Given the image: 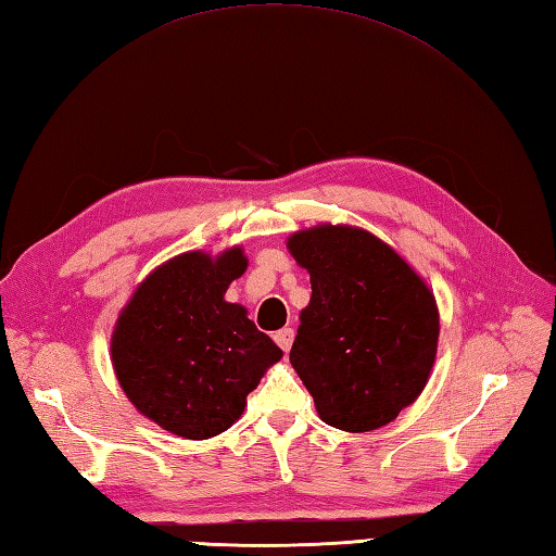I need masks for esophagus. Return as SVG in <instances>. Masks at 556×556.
Wrapping results in <instances>:
<instances>
[{
  "label": "esophagus",
  "instance_id": "esophagus-1",
  "mask_svg": "<svg viewBox=\"0 0 556 556\" xmlns=\"http://www.w3.org/2000/svg\"><path fill=\"white\" fill-rule=\"evenodd\" d=\"M292 340H294V330L292 328H282V330H278L276 332V342H278V348L282 350V352H290V348H292Z\"/></svg>",
  "mask_w": 556,
  "mask_h": 556
}]
</instances>
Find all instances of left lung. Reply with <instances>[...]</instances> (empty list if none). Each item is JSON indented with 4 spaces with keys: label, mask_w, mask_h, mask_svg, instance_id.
<instances>
[{
    "label": "left lung",
    "mask_w": 556,
    "mask_h": 556,
    "mask_svg": "<svg viewBox=\"0 0 556 556\" xmlns=\"http://www.w3.org/2000/svg\"><path fill=\"white\" fill-rule=\"evenodd\" d=\"M288 250L312 278L290 364L320 421L348 433L388 426L433 371V290L388 242L356 226L298 230Z\"/></svg>",
    "instance_id": "1"
}]
</instances>
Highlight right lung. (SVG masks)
Wrapping results in <instances>:
<instances>
[{
    "label": "right lung",
    "mask_w": 556,
    "mask_h": 556,
    "mask_svg": "<svg viewBox=\"0 0 556 556\" xmlns=\"http://www.w3.org/2000/svg\"><path fill=\"white\" fill-rule=\"evenodd\" d=\"M247 270L242 247L182 252L156 266L123 306L111 364L135 409L185 440H208L242 416L282 350L226 290Z\"/></svg>",
    "instance_id": "add662e5"
}]
</instances>
